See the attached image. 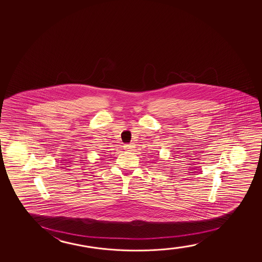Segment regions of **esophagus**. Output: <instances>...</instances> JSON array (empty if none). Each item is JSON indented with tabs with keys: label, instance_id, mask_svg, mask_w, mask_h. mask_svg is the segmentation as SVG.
I'll return each mask as SVG.
<instances>
[{
	"label": "esophagus",
	"instance_id": "esophagus-1",
	"mask_svg": "<svg viewBox=\"0 0 262 262\" xmlns=\"http://www.w3.org/2000/svg\"><path fill=\"white\" fill-rule=\"evenodd\" d=\"M134 147H135V145L133 143L126 144L125 146H124V149L127 151H133L134 149Z\"/></svg>",
	"mask_w": 262,
	"mask_h": 262
}]
</instances>
